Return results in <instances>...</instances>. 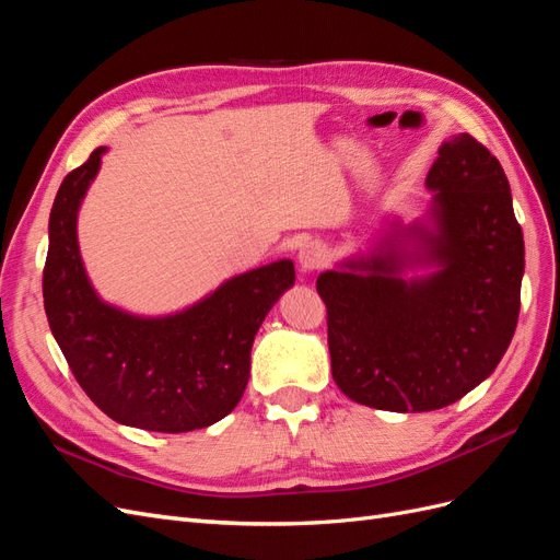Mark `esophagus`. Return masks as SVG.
<instances>
[{"label":"esophagus","mask_w":560,"mask_h":560,"mask_svg":"<svg viewBox=\"0 0 560 560\" xmlns=\"http://www.w3.org/2000/svg\"><path fill=\"white\" fill-rule=\"evenodd\" d=\"M329 261V249L327 245H322L317 241L306 243L299 249V268L303 273H315L322 266Z\"/></svg>","instance_id":"obj_1"}]
</instances>
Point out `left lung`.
<instances>
[{"label":"left lung","mask_w":560,"mask_h":560,"mask_svg":"<svg viewBox=\"0 0 560 560\" xmlns=\"http://www.w3.org/2000/svg\"><path fill=\"white\" fill-rule=\"evenodd\" d=\"M425 186V214L387 219L366 252L317 278L331 376L381 411H434L465 397L516 331L525 249L500 161L471 135H451Z\"/></svg>","instance_id":"8db88e82"}]
</instances>
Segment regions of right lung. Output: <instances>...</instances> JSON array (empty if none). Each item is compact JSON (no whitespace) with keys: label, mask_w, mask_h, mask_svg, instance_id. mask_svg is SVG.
I'll list each match as a JSON object with an SVG mask.
<instances>
[{"label":"right lung","mask_w":560,"mask_h":560,"mask_svg":"<svg viewBox=\"0 0 560 560\" xmlns=\"http://www.w3.org/2000/svg\"><path fill=\"white\" fill-rule=\"evenodd\" d=\"M107 147L67 175L48 217L44 308L67 364L97 409L128 428L191 432L241 401L264 317L294 284L292 259L233 276L191 306L140 315L105 301L79 249V210Z\"/></svg>","instance_id":"right-lung-1"}]
</instances>
